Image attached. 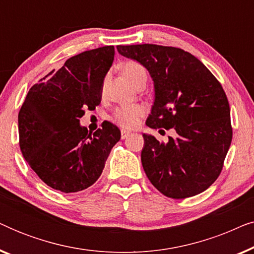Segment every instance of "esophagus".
Returning a JSON list of instances; mask_svg holds the SVG:
<instances>
[{"instance_id":"34e87169","label":"esophagus","mask_w":254,"mask_h":254,"mask_svg":"<svg viewBox=\"0 0 254 254\" xmlns=\"http://www.w3.org/2000/svg\"><path fill=\"white\" fill-rule=\"evenodd\" d=\"M129 135H130V131L121 129V138H123V140H125V138H127L128 136H129Z\"/></svg>"}]
</instances>
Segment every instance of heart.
Returning a JSON list of instances; mask_svg holds the SVG:
<instances>
[{
	"instance_id": "obj_1",
	"label": "heart",
	"mask_w": 254,
	"mask_h": 254,
	"mask_svg": "<svg viewBox=\"0 0 254 254\" xmlns=\"http://www.w3.org/2000/svg\"><path fill=\"white\" fill-rule=\"evenodd\" d=\"M121 70L133 85L136 84L141 79H147V70L143 65L135 61H128L124 64ZM144 113L145 109L138 104L121 105L114 110L112 119L118 126L123 127L125 129H131V128L137 126Z\"/></svg>"
}]
</instances>
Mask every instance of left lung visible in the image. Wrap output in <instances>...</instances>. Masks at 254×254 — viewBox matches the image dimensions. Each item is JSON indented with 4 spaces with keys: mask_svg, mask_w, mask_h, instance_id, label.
Returning <instances> with one entry per match:
<instances>
[{
    "mask_svg": "<svg viewBox=\"0 0 254 254\" xmlns=\"http://www.w3.org/2000/svg\"><path fill=\"white\" fill-rule=\"evenodd\" d=\"M117 50L140 62L154 81L147 126L176 130L168 143L143 134L141 162L148 179L172 199L206 190L220 176L232 140L230 107L221 83L199 59L180 48L143 44Z\"/></svg>",
    "mask_w": 254,
    "mask_h": 254,
    "instance_id": "8db88e82",
    "label": "left lung"
}]
</instances>
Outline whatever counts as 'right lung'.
<instances>
[{"label": "right lung", "mask_w": 254, "mask_h": 254, "mask_svg": "<svg viewBox=\"0 0 254 254\" xmlns=\"http://www.w3.org/2000/svg\"><path fill=\"white\" fill-rule=\"evenodd\" d=\"M113 60V46L83 52L27 92L18 114L19 147L30 168L52 189L64 193L88 189L120 140L119 128L109 121L95 133L79 125L85 110L100 104Z\"/></svg>", "instance_id": "add662e5"}]
</instances>
